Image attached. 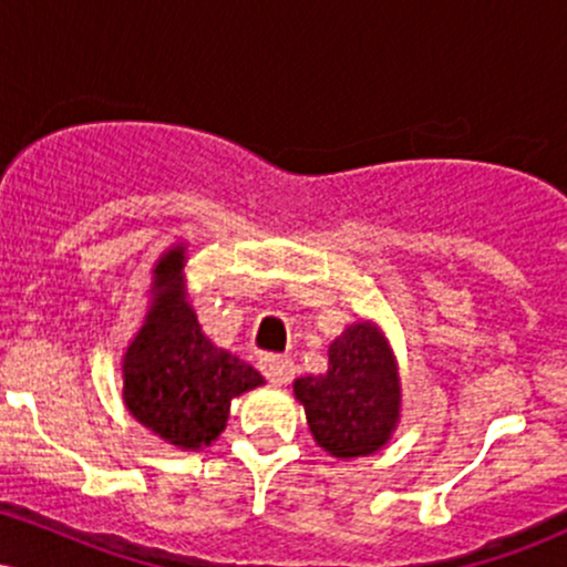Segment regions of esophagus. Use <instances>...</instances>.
Wrapping results in <instances>:
<instances>
[{
    "label": "esophagus",
    "instance_id": "obj_1",
    "mask_svg": "<svg viewBox=\"0 0 567 567\" xmlns=\"http://www.w3.org/2000/svg\"><path fill=\"white\" fill-rule=\"evenodd\" d=\"M261 373L269 379L275 386H285V383L292 381L296 375V365L288 354H266L261 357Z\"/></svg>",
    "mask_w": 567,
    "mask_h": 567
}]
</instances>
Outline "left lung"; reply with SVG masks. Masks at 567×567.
Instances as JSON below:
<instances>
[{
	"instance_id": "1",
	"label": "left lung",
	"mask_w": 567,
	"mask_h": 567,
	"mask_svg": "<svg viewBox=\"0 0 567 567\" xmlns=\"http://www.w3.org/2000/svg\"><path fill=\"white\" fill-rule=\"evenodd\" d=\"M292 394L306 410L317 445L336 458L370 455L400 424V370L373 322L349 324L328 349V373L303 375Z\"/></svg>"
}]
</instances>
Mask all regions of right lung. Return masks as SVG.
<instances>
[{
  "label": "right lung",
  "instance_id": "obj_1",
  "mask_svg": "<svg viewBox=\"0 0 567 567\" xmlns=\"http://www.w3.org/2000/svg\"><path fill=\"white\" fill-rule=\"evenodd\" d=\"M184 266V245L154 266L152 306L122 357V400L148 432L199 451L226 429L234 396L261 386L264 375L202 333L186 301Z\"/></svg>",
  "mask_w": 567,
  "mask_h": 567
}]
</instances>
